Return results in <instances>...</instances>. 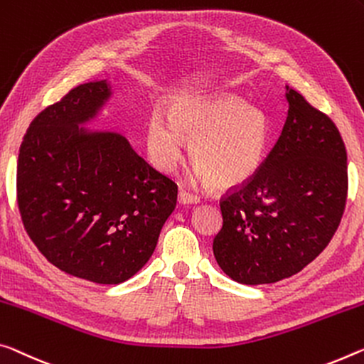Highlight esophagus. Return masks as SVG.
<instances>
[{
    "label": "esophagus",
    "mask_w": 364,
    "mask_h": 364,
    "mask_svg": "<svg viewBox=\"0 0 364 364\" xmlns=\"http://www.w3.org/2000/svg\"><path fill=\"white\" fill-rule=\"evenodd\" d=\"M198 203H199L198 196H193L186 191L178 193V204L180 205H191V204H198Z\"/></svg>",
    "instance_id": "obj_1"
}]
</instances>
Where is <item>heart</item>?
Listing matches in <instances>:
<instances>
[{
	"instance_id": "heart-1",
	"label": "heart",
	"mask_w": 364,
	"mask_h": 364,
	"mask_svg": "<svg viewBox=\"0 0 364 364\" xmlns=\"http://www.w3.org/2000/svg\"><path fill=\"white\" fill-rule=\"evenodd\" d=\"M269 121L261 109L232 95L184 97L170 103L168 118L154 113L147 124V154L155 168L170 173L183 157V141L199 180L215 189L250 181L269 147Z\"/></svg>"
}]
</instances>
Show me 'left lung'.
<instances>
[{
  "instance_id": "1",
  "label": "left lung",
  "mask_w": 364,
  "mask_h": 364,
  "mask_svg": "<svg viewBox=\"0 0 364 364\" xmlns=\"http://www.w3.org/2000/svg\"><path fill=\"white\" fill-rule=\"evenodd\" d=\"M287 121L261 168L220 203L218 265L238 284L298 274L326 250L347 203V151L333 121L287 85Z\"/></svg>"
}]
</instances>
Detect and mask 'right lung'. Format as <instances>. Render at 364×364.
I'll list each match as a JSON object with an SVG mask.
<instances>
[{"mask_svg": "<svg viewBox=\"0 0 364 364\" xmlns=\"http://www.w3.org/2000/svg\"><path fill=\"white\" fill-rule=\"evenodd\" d=\"M94 80L38 113L21 144L17 204L38 251L69 275L123 284L151 259L178 188L124 136L82 128L112 99Z\"/></svg>", "mask_w": 364, "mask_h": 364, "instance_id": "obj_1", "label": "right lung"}]
</instances>
